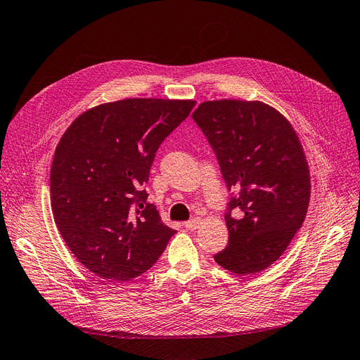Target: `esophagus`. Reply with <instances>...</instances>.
Segmentation results:
<instances>
[{
	"label": "esophagus",
	"mask_w": 360,
	"mask_h": 360,
	"mask_svg": "<svg viewBox=\"0 0 360 360\" xmlns=\"http://www.w3.org/2000/svg\"><path fill=\"white\" fill-rule=\"evenodd\" d=\"M199 224H200V220H199V219H192V220L184 223V227L188 229V230H196V229L199 227Z\"/></svg>",
	"instance_id": "34e87169"
}]
</instances>
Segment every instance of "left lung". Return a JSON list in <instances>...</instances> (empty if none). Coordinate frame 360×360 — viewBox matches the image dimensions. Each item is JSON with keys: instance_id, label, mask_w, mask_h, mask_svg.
<instances>
[{"instance_id": "left-lung-1", "label": "left lung", "mask_w": 360, "mask_h": 360, "mask_svg": "<svg viewBox=\"0 0 360 360\" xmlns=\"http://www.w3.org/2000/svg\"><path fill=\"white\" fill-rule=\"evenodd\" d=\"M192 117L217 155L227 189L239 191L224 217L229 243L214 258L236 275H255L285 252L306 219L304 149L291 122L260 100H208Z\"/></svg>"}]
</instances>
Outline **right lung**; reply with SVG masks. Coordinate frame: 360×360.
Returning a JSON list of instances; mask_svg holds the SVG:
<instances>
[{"instance_id": "1", "label": "right lung", "mask_w": 360, "mask_h": 360, "mask_svg": "<svg viewBox=\"0 0 360 360\" xmlns=\"http://www.w3.org/2000/svg\"><path fill=\"white\" fill-rule=\"evenodd\" d=\"M195 100L122 98L82 112L53 158L54 223L78 262L97 276L131 281L149 270L174 229L143 186L164 139Z\"/></svg>"}]
</instances>
